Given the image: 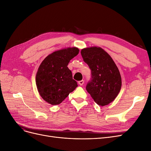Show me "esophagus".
Instances as JSON below:
<instances>
[{
    "mask_svg": "<svg viewBox=\"0 0 151 151\" xmlns=\"http://www.w3.org/2000/svg\"><path fill=\"white\" fill-rule=\"evenodd\" d=\"M79 84L80 85V86H83L84 84V80H81V81H79Z\"/></svg>",
    "mask_w": 151,
    "mask_h": 151,
    "instance_id": "obj_1",
    "label": "esophagus"
}]
</instances>
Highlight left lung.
<instances>
[{
    "mask_svg": "<svg viewBox=\"0 0 151 151\" xmlns=\"http://www.w3.org/2000/svg\"><path fill=\"white\" fill-rule=\"evenodd\" d=\"M84 61L91 70V81L86 90L99 106H106L116 98L122 87L119 70L110 55L101 47L81 50Z\"/></svg>",
    "mask_w": 151,
    "mask_h": 151,
    "instance_id": "1",
    "label": "left lung"
}]
</instances>
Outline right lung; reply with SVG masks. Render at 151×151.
I'll list each match as a JSON object with an SVG mask.
<instances>
[{
	"mask_svg": "<svg viewBox=\"0 0 151 151\" xmlns=\"http://www.w3.org/2000/svg\"><path fill=\"white\" fill-rule=\"evenodd\" d=\"M79 52L77 47L58 50L41 63L36 75V84L41 97L48 103L60 104L77 87L67 65Z\"/></svg>",
	"mask_w": 151,
	"mask_h": 151,
	"instance_id": "obj_1",
	"label": "right lung"
}]
</instances>
